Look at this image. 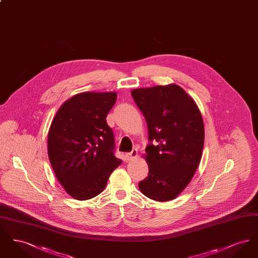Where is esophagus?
<instances>
[{
  "mask_svg": "<svg viewBox=\"0 0 258 258\" xmlns=\"http://www.w3.org/2000/svg\"><path fill=\"white\" fill-rule=\"evenodd\" d=\"M137 150H133L131 153H126L125 154V159L127 160H132L135 159V158H137Z\"/></svg>",
  "mask_w": 258,
  "mask_h": 258,
  "instance_id": "1",
  "label": "esophagus"
}]
</instances>
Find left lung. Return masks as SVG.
I'll return each mask as SVG.
<instances>
[{"mask_svg": "<svg viewBox=\"0 0 258 258\" xmlns=\"http://www.w3.org/2000/svg\"><path fill=\"white\" fill-rule=\"evenodd\" d=\"M132 96L146 119L151 142L144 155L149 174L138 186L145 197L169 201L189 184L200 163L202 115L194 98L176 84L135 89Z\"/></svg>", "mask_w": 258, "mask_h": 258, "instance_id": "1", "label": "left lung"}]
</instances>
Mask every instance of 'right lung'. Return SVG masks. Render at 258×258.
Instances as JSON below:
<instances>
[{
    "label": "right lung",
    "mask_w": 258,
    "mask_h": 258,
    "mask_svg": "<svg viewBox=\"0 0 258 258\" xmlns=\"http://www.w3.org/2000/svg\"><path fill=\"white\" fill-rule=\"evenodd\" d=\"M115 92H85L66 100L47 137L50 163L64 190L77 200L97 197L122 160L114 156V135L106 116Z\"/></svg>",
    "instance_id": "1"
}]
</instances>
